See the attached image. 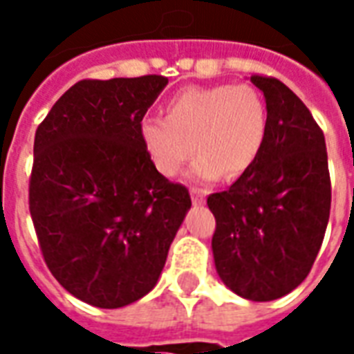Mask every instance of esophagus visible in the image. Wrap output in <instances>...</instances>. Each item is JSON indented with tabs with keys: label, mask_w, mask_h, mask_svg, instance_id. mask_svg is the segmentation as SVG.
I'll return each instance as SVG.
<instances>
[{
	"label": "esophagus",
	"mask_w": 354,
	"mask_h": 354,
	"mask_svg": "<svg viewBox=\"0 0 354 354\" xmlns=\"http://www.w3.org/2000/svg\"><path fill=\"white\" fill-rule=\"evenodd\" d=\"M189 193H192L193 205H205V201H207V193L201 192V189H195V187H193Z\"/></svg>",
	"instance_id": "1"
}]
</instances>
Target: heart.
I'll return each instance as SVG.
<instances>
[{"instance_id": "b5f03b06", "label": "heart", "mask_w": 354, "mask_h": 354, "mask_svg": "<svg viewBox=\"0 0 354 354\" xmlns=\"http://www.w3.org/2000/svg\"><path fill=\"white\" fill-rule=\"evenodd\" d=\"M165 113L142 117L138 138L153 169L167 178L176 176L195 151L192 180L214 182L222 174L235 180L252 169L266 146L269 109L252 85L182 88Z\"/></svg>"}]
</instances>
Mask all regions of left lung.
<instances>
[{
    "label": "left lung",
    "instance_id": "8db88e82",
    "mask_svg": "<svg viewBox=\"0 0 354 354\" xmlns=\"http://www.w3.org/2000/svg\"><path fill=\"white\" fill-rule=\"evenodd\" d=\"M269 109L266 146L252 169L207 205L216 218V271L237 296L271 301L297 288L320 250L332 203L326 142L284 83L252 75Z\"/></svg>",
    "mask_w": 354,
    "mask_h": 354
}]
</instances>
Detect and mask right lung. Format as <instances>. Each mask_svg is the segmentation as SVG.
Listing matches in <instances>:
<instances>
[{
  "label": "right lung",
  "mask_w": 354,
  "mask_h": 354,
  "mask_svg": "<svg viewBox=\"0 0 354 354\" xmlns=\"http://www.w3.org/2000/svg\"><path fill=\"white\" fill-rule=\"evenodd\" d=\"M167 85L162 75L80 81L35 131L30 214L43 258L72 296L100 309L153 290L192 208L138 138Z\"/></svg>",
  "instance_id": "add662e5"
}]
</instances>
